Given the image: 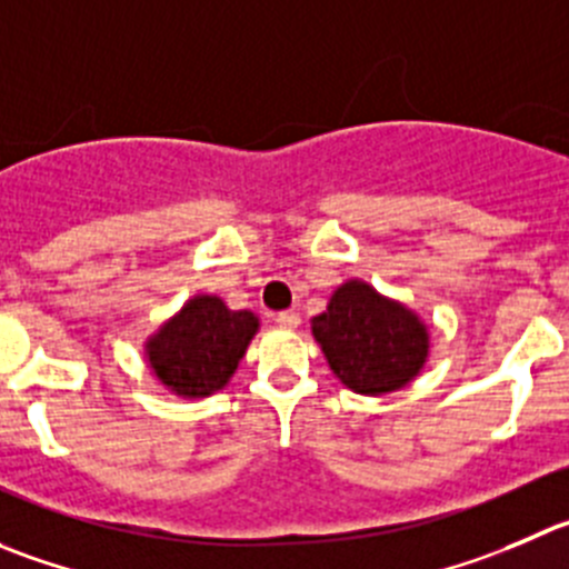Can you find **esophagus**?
<instances>
[{
	"label": "esophagus",
	"instance_id": "34e87169",
	"mask_svg": "<svg viewBox=\"0 0 569 569\" xmlns=\"http://www.w3.org/2000/svg\"><path fill=\"white\" fill-rule=\"evenodd\" d=\"M276 323H279L281 329H296L301 323V316L299 312H279V316H276Z\"/></svg>",
	"mask_w": 569,
	"mask_h": 569
}]
</instances>
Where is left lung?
I'll use <instances>...</instances> for the list:
<instances>
[{
  "label": "left lung",
  "mask_w": 569,
  "mask_h": 569,
  "mask_svg": "<svg viewBox=\"0 0 569 569\" xmlns=\"http://www.w3.org/2000/svg\"><path fill=\"white\" fill-rule=\"evenodd\" d=\"M312 338L349 391L382 397L413 382L430 355V329L402 301L369 281H343L312 318Z\"/></svg>",
  "instance_id": "8db88e82"
}]
</instances>
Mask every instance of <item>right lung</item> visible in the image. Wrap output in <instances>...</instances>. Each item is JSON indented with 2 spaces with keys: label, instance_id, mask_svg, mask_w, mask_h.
Segmentation results:
<instances>
[{
  "label": "right lung",
  "instance_id": "right-lung-1",
  "mask_svg": "<svg viewBox=\"0 0 569 569\" xmlns=\"http://www.w3.org/2000/svg\"><path fill=\"white\" fill-rule=\"evenodd\" d=\"M251 310H229L220 296H192L144 343L156 380L181 399L223 391L257 335Z\"/></svg>",
  "mask_w": 569,
  "mask_h": 569
}]
</instances>
